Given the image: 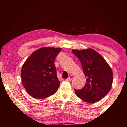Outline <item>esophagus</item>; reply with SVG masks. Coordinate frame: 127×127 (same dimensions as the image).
<instances>
[{
    "instance_id": "1",
    "label": "esophagus",
    "mask_w": 127,
    "mask_h": 127,
    "mask_svg": "<svg viewBox=\"0 0 127 127\" xmlns=\"http://www.w3.org/2000/svg\"><path fill=\"white\" fill-rule=\"evenodd\" d=\"M74 78V77L73 76H72V75H70V76L69 77V78L66 79V81H72L73 79Z\"/></svg>"
}]
</instances>
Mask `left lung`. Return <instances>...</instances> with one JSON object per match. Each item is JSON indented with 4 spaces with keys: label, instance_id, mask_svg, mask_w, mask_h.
I'll use <instances>...</instances> for the list:
<instances>
[{
    "label": "left lung",
    "instance_id": "1",
    "mask_svg": "<svg viewBox=\"0 0 127 127\" xmlns=\"http://www.w3.org/2000/svg\"><path fill=\"white\" fill-rule=\"evenodd\" d=\"M80 61L83 71L87 77L82 89H74L77 96L85 102L95 103L104 98L112 85V70L106 61L97 51L92 49L72 50Z\"/></svg>",
    "mask_w": 127,
    "mask_h": 127
}]
</instances>
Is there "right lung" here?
Masks as SVG:
<instances>
[{
	"mask_svg": "<svg viewBox=\"0 0 127 127\" xmlns=\"http://www.w3.org/2000/svg\"><path fill=\"white\" fill-rule=\"evenodd\" d=\"M61 48L38 49L28 58L21 72L25 89L31 97L45 98L57 92L60 82L54 65L56 57Z\"/></svg>",
	"mask_w": 127,
	"mask_h": 127,
	"instance_id": "right-lung-1",
	"label": "right lung"
}]
</instances>
